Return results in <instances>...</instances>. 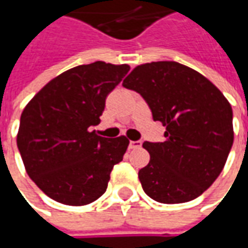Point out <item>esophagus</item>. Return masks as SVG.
Here are the masks:
<instances>
[{"label":"esophagus","mask_w":248,"mask_h":248,"mask_svg":"<svg viewBox=\"0 0 248 248\" xmlns=\"http://www.w3.org/2000/svg\"><path fill=\"white\" fill-rule=\"evenodd\" d=\"M140 145H142V142L140 140H129V149H138L140 148Z\"/></svg>","instance_id":"esophagus-1"}]
</instances>
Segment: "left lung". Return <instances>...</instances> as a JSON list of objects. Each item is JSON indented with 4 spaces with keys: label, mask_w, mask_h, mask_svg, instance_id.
Segmentation results:
<instances>
[{
    "label": "left lung",
    "mask_w": 248,
    "mask_h": 248,
    "mask_svg": "<svg viewBox=\"0 0 248 248\" xmlns=\"http://www.w3.org/2000/svg\"><path fill=\"white\" fill-rule=\"evenodd\" d=\"M123 87L138 92L164 142H143L150 155L138 176L145 193L164 204L202 195L221 174L233 145V113L222 92L204 76L178 62L137 66Z\"/></svg>",
    "instance_id": "8db88e82"
}]
</instances>
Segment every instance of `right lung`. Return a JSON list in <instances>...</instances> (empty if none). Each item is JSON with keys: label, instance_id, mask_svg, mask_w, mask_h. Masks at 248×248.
Instances as JSON below:
<instances>
[{"label": "right lung", "instance_id": "add662e5", "mask_svg": "<svg viewBox=\"0 0 248 248\" xmlns=\"http://www.w3.org/2000/svg\"><path fill=\"white\" fill-rule=\"evenodd\" d=\"M128 70L100 61L73 67L24 108L17 149L29 176L55 202L85 205L106 192L129 140L103 138L91 127L99 124L108 95Z\"/></svg>", "mask_w": 248, "mask_h": 248}]
</instances>
